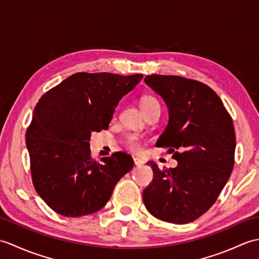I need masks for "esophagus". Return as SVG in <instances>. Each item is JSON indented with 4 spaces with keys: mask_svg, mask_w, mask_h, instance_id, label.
<instances>
[{
    "mask_svg": "<svg viewBox=\"0 0 259 259\" xmlns=\"http://www.w3.org/2000/svg\"><path fill=\"white\" fill-rule=\"evenodd\" d=\"M134 163H135V166H142V164H144V161L142 160H140V159H134Z\"/></svg>",
    "mask_w": 259,
    "mask_h": 259,
    "instance_id": "esophagus-1",
    "label": "esophagus"
}]
</instances>
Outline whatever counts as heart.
Returning <instances> with one entry per match:
<instances>
[{
  "label": "heart",
  "mask_w": 259,
  "mask_h": 259,
  "mask_svg": "<svg viewBox=\"0 0 259 259\" xmlns=\"http://www.w3.org/2000/svg\"><path fill=\"white\" fill-rule=\"evenodd\" d=\"M156 104H159L158 100L155 97H151V96H146L140 100V107H141L142 112L148 111V110L152 108L153 106H156ZM125 147L126 149H129L130 151L139 152L141 150V140L139 137L131 136L125 140Z\"/></svg>",
  "instance_id": "obj_1"
}]
</instances>
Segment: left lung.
Masks as SVG:
<instances>
[{
	"instance_id": "8db88e82",
	"label": "left lung",
	"mask_w": 259,
	"mask_h": 259,
	"mask_svg": "<svg viewBox=\"0 0 259 259\" xmlns=\"http://www.w3.org/2000/svg\"><path fill=\"white\" fill-rule=\"evenodd\" d=\"M146 84L169 112L156 146L177 150L176 168L160 170L149 161L153 179L144 190L147 210L172 224L194 222L210 208L234 168L236 137L232 117L211 88L178 75L152 74Z\"/></svg>"
}]
</instances>
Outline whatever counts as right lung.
I'll use <instances>...</instances> for the list:
<instances>
[{
    "mask_svg": "<svg viewBox=\"0 0 259 259\" xmlns=\"http://www.w3.org/2000/svg\"><path fill=\"white\" fill-rule=\"evenodd\" d=\"M142 78L75 73L36 103L25 139L32 181L56 212L80 217L100 210L118 181L133 169V158L123 152L93 160L90 138L108 129L119 101Z\"/></svg>",
    "mask_w": 259,
    "mask_h": 259,
    "instance_id": "1",
    "label": "right lung"
}]
</instances>
